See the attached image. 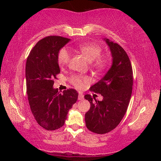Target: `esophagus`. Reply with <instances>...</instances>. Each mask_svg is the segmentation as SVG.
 Segmentation results:
<instances>
[{"label":"esophagus","mask_w":161,"mask_h":161,"mask_svg":"<svg viewBox=\"0 0 161 161\" xmlns=\"http://www.w3.org/2000/svg\"><path fill=\"white\" fill-rule=\"evenodd\" d=\"M83 98H84V96H83V94L82 93H79L78 94V100H83Z\"/></svg>","instance_id":"34e87169"}]
</instances>
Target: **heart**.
I'll list each match as a JSON object with an SVG mask.
<instances>
[{
	"mask_svg": "<svg viewBox=\"0 0 161 161\" xmlns=\"http://www.w3.org/2000/svg\"><path fill=\"white\" fill-rule=\"evenodd\" d=\"M78 50L84 56L89 62L92 63V67L97 70H103L108 64V60L106 57L100 56L102 48L94 43H83L78 45ZM70 60V53L67 48H62L59 50L58 55V62L61 67L68 64ZM70 82L77 88H82L85 83L89 81L86 76L74 75L69 78Z\"/></svg>",
	"mask_w": 161,
	"mask_h": 161,
	"instance_id": "1",
	"label": "heart"
}]
</instances>
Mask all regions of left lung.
Listing matches in <instances>:
<instances>
[{
	"label": "left lung",
	"instance_id": "left-lung-1",
	"mask_svg": "<svg viewBox=\"0 0 161 161\" xmlns=\"http://www.w3.org/2000/svg\"><path fill=\"white\" fill-rule=\"evenodd\" d=\"M112 55V65L104 77L90 88L100 94L102 101H94L90 94L84 97L91 107L85 114L86 127L97 134L113 130L126 113L133 89V69L129 57L117 43L105 39Z\"/></svg>",
	"mask_w": 161,
	"mask_h": 161
}]
</instances>
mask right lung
Returning <instances> with one entry per match:
<instances>
[{"mask_svg":"<svg viewBox=\"0 0 161 161\" xmlns=\"http://www.w3.org/2000/svg\"><path fill=\"white\" fill-rule=\"evenodd\" d=\"M69 41L59 36L45 37L35 45L26 61V88L31 111L37 123L47 130L64 125L68 111L78 100L75 89L60 93L53 87V79L60 73L58 52Z\"/></svg>","mask_w":161,"mask_h":161,"instance_id":"obj_1","label":"right lung"}]
</instances>
